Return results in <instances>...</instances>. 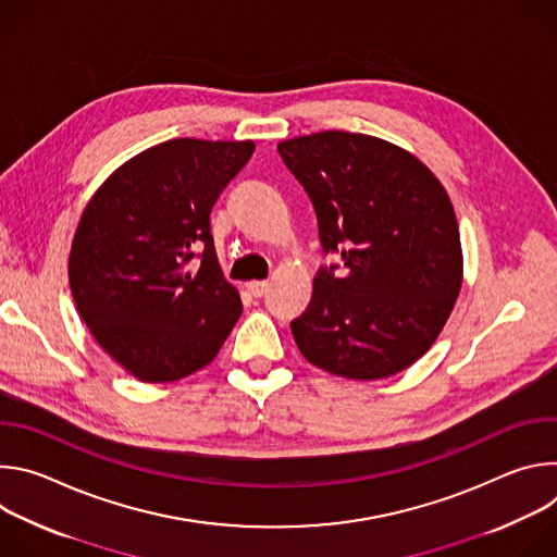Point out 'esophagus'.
Listing matches in <instances>:
<instances>
[{"instance_id": "esophagus-1", "label": "esophagus", "mask_w": 557, "mask_h": 557, "mask_svg": "<svg viewBox=\"0 0 557 557\" xmlns=\"http://www.w3.org/2000/svg\"><path fill=\"white\" fill-rule=\"evenodd\" d=\"M247 290H249L253 297H262V295L269 290V282H264V280H262V282H258V280H256V282H249V284H247Z\"/></svg>"}]
</instances>
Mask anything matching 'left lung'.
I'll return each mask as SVG.
<instances>
[{"label":"left lung","mask_w":557,"mask_h":557,"mask_svg":"<svg viewBox=\"0 0 557 557\" xmlns=\"http://www.w3.org/2000/svg\"><path fill=\"white\" fill-rule=\"evenodd\" d=\"M308 194L324 256L308 308L290 322L301 355L346 379H385L421 359L462 284L454 207L410 151L352 132L277 145Z\"/></svg>","instance_id":"1"}]
</instances>
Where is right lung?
Wrapping results in <instances>:
<instances>
[{
  "label": "right lung",
  "instance_id": "1",
  "mask_svg": "<svg viewBox=\"0 0 557 557\" xmlns=\"http://www.w3.org/2000/svg\"><path fill=\"white\" fill-rule=\"evenodd\" d=\"M253 140L172 138L121 165L78 220L67 275L99 346L145 383L205 368L243 314L209 213ZM201 258L194 274L186 264Z\"/></svg>",
  "mask_w": 557,
  "mask_h": 557
}]
</instances>
